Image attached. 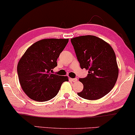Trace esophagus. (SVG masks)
<instances>
[{
    "label": "esophagus",
    "instance_id": "34e87169",
    "mask_svg": "<svg viewBox=\"0 0 135 135\" xmlns=\"http://www.w3.org/2000/svg\"><path fill=\"white\" fill-rule=\"evenodd\" d=\"M70 80H71V81H73V83H76V82H77V80H78V79L77 78H70Z\"/></svg>",
    "mask_w": 135,
    "mask_h": 135
}]
</instances>
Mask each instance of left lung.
Wrapping results in <instances>:
<instances>
[{
  "instance_id": "left-lung-1",
  "label": "left lung",
  "mask_w": 135,
  "mask_h": 135,
  "mask_svg": "<svg viewBox=\"0 0 135 135\" xmlns=\"http://www.w3.org/2000/svg\"><path fill=\"white\" fill-rule=\"evenodd\" d=\"M81 69L88 70L79 97L97 100L109 93L116 83L118 68L115 52L109 44L93 35L80 36L71 39Z\"/></svg>"
}]
</instances>
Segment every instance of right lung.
<instances>
[{
  "instance_id": "obj_1",
  "label": "right lung",
  "mask_w": 135,
  "mask_h": 135,
  "mask_svg": "<svg viewBox=\"0 0 135 135\" xmlns=\"http://www.w3.org/2000/svg\"><path fill=\"white\" fill-rule=\"evenodd\" d=\"M69 39H44L29 47L17 66L19 81L24 92L38 102L54 98L67 76L51 74Z\"/></svg>"
}]
</instances>
